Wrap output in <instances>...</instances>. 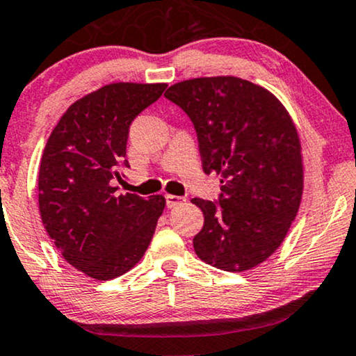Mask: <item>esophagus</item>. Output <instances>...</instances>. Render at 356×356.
<instances>
[{"mask_svg":"<svg viewBox=\"0 0 356 356\" xmlns=\"http://www.w3.org/2000/svg\"><path fill=\"white\" fill-rule=\"evenodd\" d=\"M184 202H186V199H184V197L170 195V193H168V195H165V204H168L169 209H172V207H175V205H181V204H184Z\"/></svg>","mask_w":356,"mask_h":356,"instance_id":"34e87169","label":"esophagus"}]
</instances>
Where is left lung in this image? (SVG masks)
I'll use <instances>...</instances> for the list:
<instances>
[{
	"label": "left lung",
	"mask_w": 356,
	"mask_h": 356,
	"mask_svg": "<svg viewBox=\"0 0 356 356\" xmlns=\"http://www.w3.org/2000/svg\"><path fill=\"white\" fill-rule=\"evenodd\" d=\"M164 97L193 123L204 172L222 175L218 200L192 199L205 218L193 250L223 271L258 266L281 246L302 197V154L289 113L266 88L238 77L184 80Z\"/></svg>",
	"instance_id": "obj_1"
}]
</instances>
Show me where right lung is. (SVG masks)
Masks as SVG:
<instances>
[{
  "instance_id": "obj_1",
  "label": "right lung",
  "mask_w": 356,
  "mask_h": 356,
  "mask_svg": "<svg viewBox=\"0 0 356 356\" xmlns=\"http://www.w3.org/2000/svg\"><path fill=\"white\" fill-rule=\"evenodd\" d=\"M165 83H110L69 106L39 168V211L65 261L87 276L108 281L129 271L149 246L165 207L116 193L126 159L129 124L163 95Z\"/></svg>"
}]
</instances>
